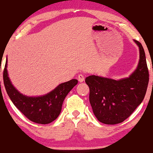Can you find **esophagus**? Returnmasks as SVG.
<instances>
[{"instance_id": "34e87169", "label": "esophagus", "mask_w": 153, "mask_h": 153, "mask_svg": "<svg viewBox=\"0 0 153 153\" xmlns=\"http://www.w3.org/2000/svg\"><path fill=\"white\" fill-rule=\"evenodd\" d=\"M78 81L80 82H83L84 80H85V77H84V75H82V74L78 75Z\"/></svg>"}]
</instances>
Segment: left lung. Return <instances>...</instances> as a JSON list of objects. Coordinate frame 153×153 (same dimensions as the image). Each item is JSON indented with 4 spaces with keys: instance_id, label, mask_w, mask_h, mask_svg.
I'll list each match as a JSON object with an SVG mask.
<instances>
[{
    "instance_id": "obj_1",
    "label": "left lung",
    "mask_w": 153,
    "mask_h": 153,
    "mask_svg": "<svg viewBox=\"0 0 153 153\" xmlns=\"http://www.w3.org/2000/svg\"><path fill=\"white\" fill-rule=\"evenodd\" d=\"M140 61L129 78L121 80L90 75L85 82L90 89L89 101L98 120L106 124L124 122L145 98L149 82V71L143 45L137 40Z\"/></svg>"
}]
</instances>
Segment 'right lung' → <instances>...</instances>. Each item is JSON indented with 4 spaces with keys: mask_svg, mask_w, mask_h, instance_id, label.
Listing matches in <instances>:
<instances>
[{
    "mask_svg": "<svg viewBox=\"0 0 153 153\" xmlns=\"http://www.w3.org/2000/svg\"><path fill=\"white\" fill-rule=\"evenodd\" d=\"M3 82L7 94L13 104L28 119L37 124H50L58 117L62 103L68 93L78 83V80L72 79L59 84L46 95L29 97L19 92L13 87L7 72V60L3 71Z\"/></svg>",
    "mask_w": 153,
    "mask_h": 153,
    "instance_id": "1",
    "label": "right lung"
}]
</instances>
